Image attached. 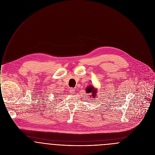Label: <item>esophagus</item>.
Listing matches in <instances>:
<instances>
[{
  "instance_id": "1",
  "label": "esophagus",
  "mask_w": 155,
  "mask_h": 155,
  "mask_svg": "<svg viewBox=\"0 0 155 155\" xmlns=\"http://www.w3.org/2000/svg\"><path fill=\"white\" fill-rule=\"evenodd\" d=\"M70 93H71V94H74V93H75V89H74V88H70Z\"/></svg>"
}]
</instances>
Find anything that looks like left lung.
<instances>
[{
	"instance_id": "8db88e82",
	"label": "left lung",
	"mask_w": 155,
	"mask_h": 155,
	"mask_svg": "<svg viewBox=\"0 0 155 155\" xmlns=\"http://www.w3.org/2000/svg\"><path fill=\"white\" fill-rule=\"evenodd\" d=\"M86 93H92V96L93 97H95V96L96 95V91L95 90V89H94L93 86L92 85V86H88V87H87V89L86 90Z\"/></svg>"
}]
</instances>
